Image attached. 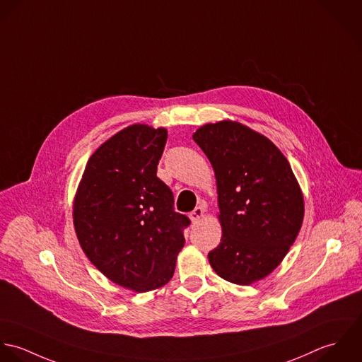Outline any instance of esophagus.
I'll return each instance as SVG.
<instances>
[{"instance_id": "obj_1", "label": "esophagus", "mask_w": 362, "mask_h": 362, "mask_svg": "<svg viewBox=\"0 0 362 362\" xmlns=\"http://www.w3.org/2000/svg\"><path fill=\"white\" fill-rule=\"evenodd\" d=\"M203 217H204V209H203V207H196V209L190 213V219H192L193 223L199 222Z\"/></svg>"}]
</instances>
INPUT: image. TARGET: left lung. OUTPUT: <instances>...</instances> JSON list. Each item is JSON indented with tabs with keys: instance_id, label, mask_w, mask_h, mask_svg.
Segmentation results:
<instances>
[{
	"instance_id": "left-lung-1",
	"label": "left lung",
	"mask_w": 362,
	"mask_h": 362,
	"mask_svg": "<svg viewBox=\"0 0 362 362\" xmlns=\"http://www.w3.org/2000/svg\"><path fill=\"white\" fill-rule=\"evenodd\" d=\"M193 140L216 172L221 243L211 267L249 286L286 257L302 226L303 196L287 158L267 137L230 120L200 127Z\"/></svg>"
}]
</instances>
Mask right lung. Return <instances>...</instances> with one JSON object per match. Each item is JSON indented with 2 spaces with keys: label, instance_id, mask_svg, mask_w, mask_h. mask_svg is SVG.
<instances>
[{
  "label": "right lung",
  "instance_id": "right-lung-1",
  "mask_svg": "<svg viewBox=\"0 0 362 362\" xmlns=\"http://www.w3.org/2000/svg\"><path fill=\"white\" fill-rule=\"evenodd\" d=\"M166 139L165 129L146 124L123 129L89 158L74 199L83 253L110 281L136 292L172 279L190 225L156 176Z\"/></svg>",
  "mask_w": 362,
  "mask_h": 362
}]
</instances>
